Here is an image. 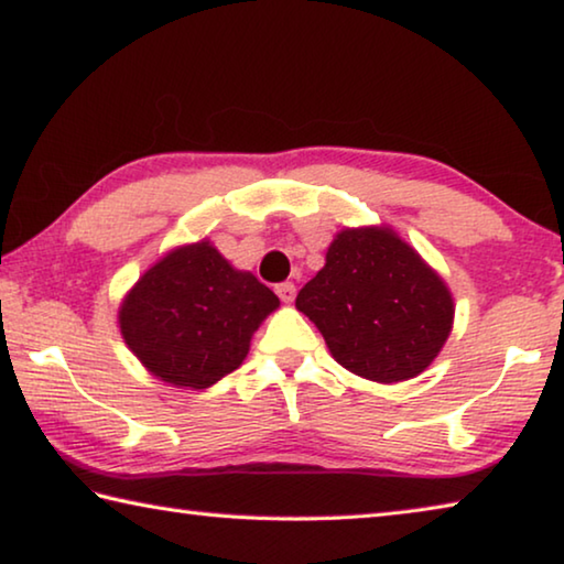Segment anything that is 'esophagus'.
Returning <instances> with one entry per match:
<instances>
[{
  "instance_id": "esophagus-1",
  "label": "esophagus",
  "mask_w": 564,
  "mask_h": 564,
  "mask_svg": "<svg viewBox=\"0 0 564 564\" xmlns=\"http://www.w3.org/2000/svg\"><path fill=\"white\" fill-rule=\"evenodd\" d=\"M275 293H279V299L283 301V304H291V301L296 299V285H293L291 281L279 283L275 285Z\"/></svg>"
}]
</instances>
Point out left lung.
<instances>
[{"mask_svg": "<svg viewBox=\"0 0 564 564\" xmlns=\"http://www.w3.org/2000/svg\"><path fill=\"white\" fill-rule=\"evenodd\" d=\"M341 367L402 382L438 357L453 324L445 283L392 230H344L296 296Z\"/></svg>", "mask_w": 564, "mask_h": 564, "instance_id": "8db88e82", "label": "left lung"}]
</instances>
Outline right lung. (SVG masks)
I'll return each instance as SVG.
<instances>
[{
    "mask_svg": "<svg viewBox=\"0 0 564 564\" xmlns=\"http://www.w3.org/2000/svg\"><path fill=\"white\" fill-rule=\"evenodd\" d=\"M275 306L279 296L265 283L235 271L202 240L149 268L126 296L119 322L151 375L205 390L242 365L250 336Z\"/></svg>",
    "mask_w": 564,
    "mask_h": 564,
    "instance_id": "obj_1",
    "label": "right lung"
}]
</instances>
